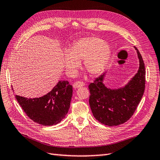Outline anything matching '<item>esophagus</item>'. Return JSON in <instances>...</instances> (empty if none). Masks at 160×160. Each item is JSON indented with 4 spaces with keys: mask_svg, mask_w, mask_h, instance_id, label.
I'll return each instance as SVG.
<instances>
[{
    "mask_svg": "<svg viewBox=\"0 0 160 160\" xmlns=\"http://www.w3.org/2000/svg\"><path fill=\"white\" fill-rule=\"evenodd\" d=\"M84 85H85V84L83 82L77 81V82H75L73 83V87L74 88H78L79 87H84Z\"/></svg>",
    "mask_w": 160,
    "mask_h": 160,
    "instance_id": "obj_1",
    "label": "esophagus"
}]
</instances>
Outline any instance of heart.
I'll list each match as a JSON object with an SVG mask.
<instances>
[{"instance_id":"b5f03b06","label":"heart","mask_w":160,"mask_h":160,"mask_svg":"<svg viewBox=\"0 0 160 160\" xmlns=\"http://www.w3.org/2000/svg\"><path fill=\"white\" fill-rule=\"evenodd\" d=\"M111 54L110 45L98 37H86L78 39L63 55L62 65L67 73L74 76L82 61L84 69L95 76L101 73Z\"/></svg>"}]
</instances>
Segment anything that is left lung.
I'll return each mask as SVG.
<instances>
[{
	"label": "left lung",
	"mask_w": 160,
	"mask_h": 160,
	"mask_svg": "<svg viewBox=\"0 0 160 160\" xmlns=\"http://www.w3.org/2000/svg\"><path fill=\"white\" fill-rule=\"evenodd\" d=\"M139 69L124 87L110 88L103 83L106 72L89 84V104L94 117L101 123L117 126L128 121L134 113L145 88V68L138 50Z\"/></svg>",
	"instance_id": "1"
}]
</instances>
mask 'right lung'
I'll list each match as a JSON object with an SVG mask.
<instances>
[{"label": "right lung", "mask_w": 160, "mask_h": 160, "mask_svg": "<svg viewBox=\"0 0 160 160\" xmlns=\"http://www.w3.org/2000/svg\"><path fill=\"white\" fill-rule=\"evenodd\" d=\"M72 93V86L69 82L61 80L42 97L27 98L16 95V98L31 120L43 126H50L59 123L65 117Z\"/></svg>", "instance_id": "1"}]
</instances>
